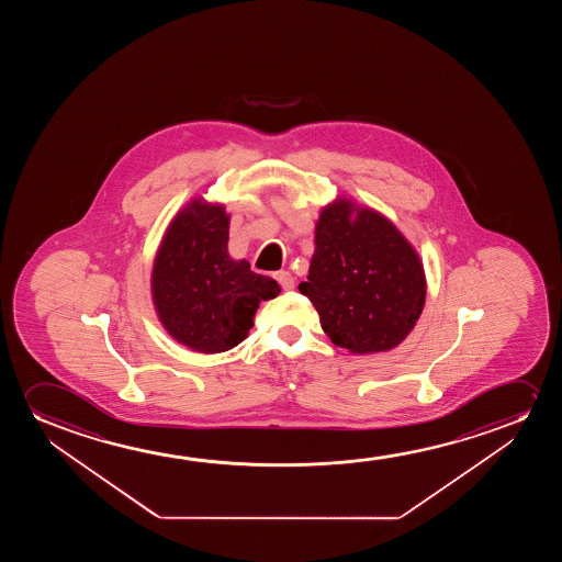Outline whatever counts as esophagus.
Wrapping results in <instances>:
<instances>
[{"mask_svg": "<svg viewBox=\"0 0 562 562\" xmlns=\"http://www.w3.org/2000/svg\"><path fill=\"white\" fill-rule=\"evenodd\" d=\"M277 280L278 284L282 285V290H284V292H290V290H293V285H295V280H293L292 274H290L288 270H280V272H277Z\"/></svg>", "mask_w": 562, "mask_h": 562, "instance_id": "esophagus-1", "label": "esophagus"}]
</instances>
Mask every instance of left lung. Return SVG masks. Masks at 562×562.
<instances>
[{
  "instance_id": "1",
  "label": "left lung",
  "mask_w": 562,
  "mask_h": 562,
  "mask_svg": "<svg viewBox=\"0 0 562 562\" xmlns=\"http://www.w3.org/2000/svg\"><path fill=\"white\" fill-rule=\"evenodd\" d=\"M307 295L334 346L380 353L415 328L426 297L423 262L385 216L338 200L316 223Z\"/></svg>"
}]
</instances>
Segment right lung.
I'll return each mask as SVG.
<instances>
[{
    "instance_id": "1",
    "label": "right lung",
    "mask_w": 562,
    "mask_h": 562,
    "mask_svg": "<svg viewBox=\"0 0 562 562\" xmlns=\"http://www.w3.org/2000/svg\"><path fill=\"white\" fill-rule=\"evenodd\" d=\"M223 205L193 200L182 209L155 257L151 292L170 336L200 353H223L247 338L261 301L280 293L277 280L255 274L228 255Z\"/></svg>"
}]
</instances>
